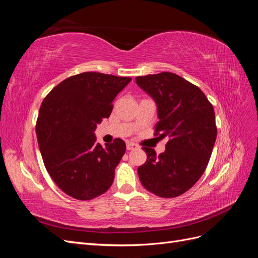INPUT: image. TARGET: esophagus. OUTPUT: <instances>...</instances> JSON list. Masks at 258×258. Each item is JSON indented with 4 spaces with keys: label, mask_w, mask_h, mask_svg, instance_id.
<instances>
[{
    "label": "esophagus",
    "mask_w": 258,
    "mask_h": 258,
    "mask_svg": "<svg viewBox=\"0 0 258 258\" xmlns=\"http://www.w3.org/2000/svg\"><path fill=\"white\" fill-rule=\"evenodd\" d=\"M137 148H138V145H137V144L131 143V142H128V143H127V150H128V151L137 150Z\"/></svg>",
    "instance_id": "34e87169"
}]
</instances>
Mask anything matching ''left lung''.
Listing matches in <instances>:
<instances>
[{
    "instance_id": "obj_1",
    "label": "left lung",
    "mask_w": 258,
    "mask_h": 258,
    "mask_svg": "<svg viewBox=\"0 0 258 258\" xmlns=\"http://www.w3.org/2000/svg\"><path fill=\"white\" fill-rule=\"evenodd\" d=\"M157 105L155 136L168 137L166 151L143 147L147 160L138 168L145 188L162 198L184 194L204 174L216 140L213 105L199 87L174 73L136 77Z\"/></svg>"
}]
</instances>
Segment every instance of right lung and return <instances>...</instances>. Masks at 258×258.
<instances>
[{"mask_svg":"<svg viewBox=\"0 0 258 258\" xmlns=\"http://www.w3.org/2000/svg\"><path fill=\"white\" fill-rule=\"evenodd\" d=\"M130 77L85 72L58 84L42 102L36 121L38 147L46 170L59 188L91 200L110 188L126 143H97V124L108 118L116 96Z\"/></svg>","mask_w":258,"mask_h":258,"instance_id":"1","label":"right lung"}]
</instances>
